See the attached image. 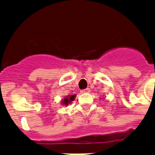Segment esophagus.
<instances>
[{
    "label": "esophagus",
    "instance_id": "esophagus-1",
    "mask_svg": "<svg viewBox=\"0 0 155 155\" xmlns=\"http://www.w3.org/2000/svg\"><path fill=\"white\" fill-rule=\"evenodd\" d=\"M90 91H91V90H90L89 88H86V89H84L83 91H81V92H82V93H89Z\"/></svg>",
    "mask_w": 155,
    "mask_h": 155
}]
</instances>
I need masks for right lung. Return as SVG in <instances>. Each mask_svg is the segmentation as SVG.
<instances>
[{
    "label": "right lung",
    "instance_id": "obj_1",
    "mask_svg": "<svg viewBox=\"0 0 155 155\" xmlns=\"http://www.w3.org/2000/svg\"><path fill=\"white\" fill-rule=\"evenodd\" d=\"M75 96H76V95H75V94H74V95H71V96H67V97H65L64 99V101H62L61 104H65V105H68V104H70V103H71V101H74Z\"/></svg>",
    "mask_w": 155,
    "mask_h": 155
}]
</instances>
